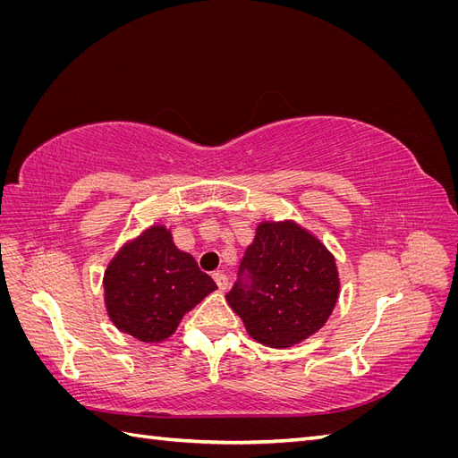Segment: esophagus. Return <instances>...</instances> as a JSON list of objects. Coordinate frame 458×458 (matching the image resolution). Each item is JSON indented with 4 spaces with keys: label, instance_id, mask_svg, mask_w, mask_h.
Masks as SVG:
<instances>
[{
    "label": "esophagus",
    "instance_id": "34e87169",
    "mask_svg": "<svg viewBox=\"0 0 458 458\" xmlns=\"http://www.w3.org/2000/svg\"><path fill=\"white\" fill-rule=\"evenodd\" d=\"M214 281L217 283V286H219V290H227V286H229V279H227V275L225 273H214Z\"/></svg>",
    "mask_w": 458,
    "mask_h": 458
}]
</instances>
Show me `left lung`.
<instances>
[{"label":"left lung","mask_w":458,"mask_h":458,"mask_svg":"<svg viewBox=\"0 0 458 458\" xmlns=\"http://www.w3.org/2000/svg\"><path fill=\"white\" fill-rule=\"evenodd\" d=\"M340 294L335 256L294 221H263L225 294L254 340L290 348L321 328Z\"/></svg>","instance_id":"obj_1"}]
</instances>
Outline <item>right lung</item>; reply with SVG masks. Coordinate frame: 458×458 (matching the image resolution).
<instances>
[{
	"mask_svg": "<svg viewBox=\"0 0 458 458\" xmlns=\"http://www.w3.org/2000/svg\"><path fill=\"white\" fill-rule=\"evenodd\" d=\"M103 286L110 321L147 344L172 336L183 315L217 288L195 258L177 250L162 225L122 246L108 263Z\"/></svg>",
	"mask_w": 458,
	"mask_h": 458,
	"instance_id": "1",
	"label": "right lung"
}]
</instances>
